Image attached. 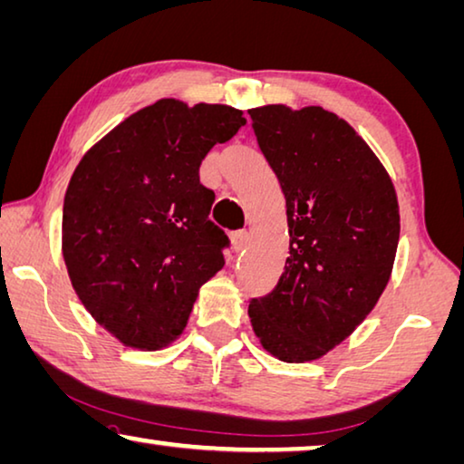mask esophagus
<instances>
[{"mask_svg":"<svg viewBox=\"0 0 464 464\" xmlns=\"http://www.w3.org/2000/svg\"><path fill=\"white\" fill-rule=\"evenodd\" d=\"M247 237H249L247 231H235V233H231V244H233L235 252H241V249L246 247Z\"/></svg>","mask_w":464,"mask_h":464,"instance_id":"esophagus-1","label":"esophagus"}]
</instances>
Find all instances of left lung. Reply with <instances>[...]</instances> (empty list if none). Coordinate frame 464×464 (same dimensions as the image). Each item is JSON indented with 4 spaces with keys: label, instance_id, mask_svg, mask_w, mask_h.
Wrapping results in <instances>:
<instances>
[{
    "label": "left lung",
    "instance_id": "1",
    "mask_svg": "<svg viewBox=\"0 0 464 464\" xmlns=\"http://www.w3.org/2000/svg\"><path fill=\"white\" fill-rule=\"evenodd\" d=\"M286 200L289 258L275 289L249 301L262 347L286 363L343 343L391 278L401 217L386 169L362 136L322 107L249 109Z\"/></svg>",
    "mask_w": 464,
    "mask_h": 464
}]
</instances>
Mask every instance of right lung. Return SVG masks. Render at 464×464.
Here are the masks:
<instances>
[{"label": "right lung", "instance_id": "right-lung-1", "mask_svg": "<svg viewBox=\"0 0 464 464\" xmlns=\"http://www.w3.org/2000/svg\"><path fill=\"white\" fill-rule=\"evenodd\" d=\"M246 117L227 105L160 99L88 150L63 200L72 286L123 344L157 351L188 324L200 286L225 266L200 165Z\"/></svg>", "mask_w": 464, "mask_h": 464}]
</instances>
